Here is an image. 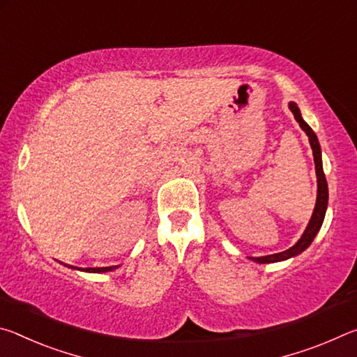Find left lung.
Returning <instances> with one entry per match:
<instances>
[{
  "label": "left lung",
  "instance_id": "1",
  "mask_svg": "<svg viewBox=\"0 0 357 357\" xmlns=\"http://www.w3.org/2000/svg\"><path fill=\"white\" fill-rule=\"evenodd\" d=\"M289 110L294 114V119L298 121L301 129L305 132L307 137H309L310 142V148L313 151V160H315V172H317V184H318V190H317V203H315V209H313V214L310 217L309 223H307V228L302 233V236L299 238L298 243H296L293 247L289 249L279 252V253H273V255H266V257H249V259L259 264L264 263H279V261H285V259L294 258L301 255L305 249H309V245L312 244V241L315 239V236L319 231V228L323 225L324 215H326V209H328V200H329V192H328V181H326L324 172H323V160H321V146H319L318 137L315 132L312 130L309 124L305 123L304 118L301 116V110L296 102H289L288 104Z\"/></svg>",
  "mask_w": 357,
  "mask_h": 357
}]
</instances>
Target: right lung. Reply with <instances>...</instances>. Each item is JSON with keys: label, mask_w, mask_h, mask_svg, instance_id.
<instances>
[{"label": "right lung", "mask_w": 357, "mask_h": 357, "mask_svg": "<svg viewBox=\"0 0 357 357\" xmlns=\"http://www.w3.org/2000/svg\"><path fill=\"white\" fill-rule=\"evenodd\" d=\"M70 269H78L75 266H68ZM119 266H108V268H84V269H78V271H84V273H94V274H100V273H110V271L118 269Z\"/></svg>", "instance_id": "add662e5"}]
</instances>
